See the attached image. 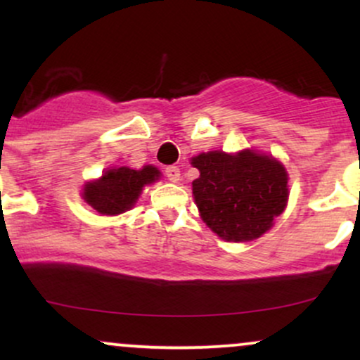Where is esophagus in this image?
I'll return each mask as SVG.
<instances>
[{
    "label": "esophagus",
    "mask_w": 360,
    "mask_h": 360,
    "mask_svg": "<svg viewBox=\"0 0 360 360\" xmlns=\"http://www.w3.org/2000/svg\"><path fill=\"white\" fill-rule=\"evenodd\" d=\"M166 176L169 181H172V183H177V181L181 179V171L177 166H169L166 167Z\"/></svg>",
    "instance_id": "obj_1"
}]
</instances>
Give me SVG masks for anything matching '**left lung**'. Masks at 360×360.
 <instances>
[{
    "instance_id": "1",
    "label": "left lung",
    "mask_w": 360,
    "mask_h": 360,
    "mask_svg": "<svg viewBox=\"0 0 360 360\" xmlns=\"http://www.w3.org/2000/svg\"><path fill=\"white\" fill-rule=\"evenodd\" d=\"M193 181L201 220L226 242H249L274 225L288 203V172L272 155L245 150L193 157Z\"/></svg>"
}]
</instances>
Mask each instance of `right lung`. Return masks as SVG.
Instances as JSON below:
<instances>
[{
	"instance_id": "right-lung-1",
	"label": "right lung",
	"mask_w": 360,
	"mask_h": 360,
	"mask_svg": "<svg viewBox=\"0 0 360 360\" xmlns=\"http://www.w3.org/2000/svg\"><path fill=\"white\" fill-rule=\"evenodd\" d=\"M160 171L154 166H143L139 171L130 167L108 169L100 179L86 183L82 200L100 214L125 213L137 203L143 186L155 183Z\"/></svg>"
}]
</instances>
